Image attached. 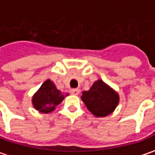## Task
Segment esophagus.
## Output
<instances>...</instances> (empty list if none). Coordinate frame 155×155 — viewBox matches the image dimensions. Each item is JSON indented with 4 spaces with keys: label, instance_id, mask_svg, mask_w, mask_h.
I'll return each mask as SVG.
<instances>
[{
    "label": "esophagus",
    "instance_id": "1",
    "mask_svg": "<svg viewBox=\"0 0 155 155\" xmlns=\"http://www.w3.org/2000/svg\"><path fill=\"white\" fill-rule=\"evenodd\" d=\"M80 93V90L79 89H71V94H74V95H78Z\"/></svg>",
    "mask_w": 155,
    "mask_h": 155
}]
</instances>
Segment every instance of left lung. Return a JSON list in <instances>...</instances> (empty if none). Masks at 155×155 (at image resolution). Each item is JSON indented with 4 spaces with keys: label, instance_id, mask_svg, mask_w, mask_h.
Listing matches in <instances>:
<instances>
[{
    "label": "left lung",
    "instance_id": "obj_1",
    "mask_svg": "<svg viewBox=\"0 0 155 155\" xmlns=\"http://www.w3.org/2000/svg\"><path fill=\"white\" fill-rule=\"evenodd\" d=\"M81 99L94 116L104 117L114 112L120 98L113 88L99 79L88 91L82 93Z\"/></svg>",
    "mask_w": 155,
    "mask_h": 155
}]
</instances>
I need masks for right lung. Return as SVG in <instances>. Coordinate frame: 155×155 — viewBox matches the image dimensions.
I'll return each mask as SVG.
<instances>
[{
  "mask_svg": "<svg viewBox=\"0 0 155 155\" xmlns=\"http://www.w3.org/2000/svg\"><path fill=\"white\" fill-rule=\"evenodd\" d=\"M68 95L69 94H64L59 91L54 82L48 79L32 96L31 102L36 110L40 113L49 114L63 101L65 96Z\"/></svg>",
  "mask_w": 155,
  "mask_h": 155,
  "instance_id": "right-lung-1",
  "label": "right lung"
}]
</instances>
